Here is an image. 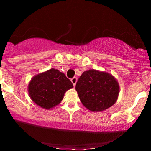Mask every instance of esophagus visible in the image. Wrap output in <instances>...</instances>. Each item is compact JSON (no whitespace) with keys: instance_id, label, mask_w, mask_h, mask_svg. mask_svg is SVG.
I'll use <instances>...</instances> for the list:
<instances>
[{"instance_id":"esophagus-1","label":"esophagus","mask_w":151,"mask_h":151,"mask_svg":"<svg viewBox=\"0 0 151 151\" xmlns=\"http://www.w3.org/2000/svg\"><path fill=\"white\" fill-rule=\"evenodd\" d=\"M77 77H73V78H72V79H71V81H72V84H73L74 86H75L76 83H77Z\"/></svg>"}]
</instances>
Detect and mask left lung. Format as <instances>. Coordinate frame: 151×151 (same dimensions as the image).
<instances>
[{"mask_svg":"<svg viewBox=\"0 0 151 151\" xmlns=\"http://www.w3.org/2000/svg\"><path fill=\"white\" fill-rule=\"evenodd\" d=\"M75 89L86 109L93 112H99L116 102L120 86L111 74L89 70L83 72L79 78Z\"/></svg>","mask_w":151,"mask_h":151,"instance_id":"1","label":"left lung"}]
</instances>
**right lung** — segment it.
<instances>
[{
  "instance_id": "obj_1",
  "label": "right lung",
  "mask_w": 151,
  "mask_h": 151,
  "mask_svg": "<svg viewBox=\"0 0 151 151\" xmlns=\"http://www.w3.org/2000/svg\"><path fill=\"white\" fill-rule=\"evenodd\" d=\"M72 88L73 84L65 74L54 68L35 75L27 86L32 101L44 109L60 104L66 91Z\"/></svg>"
}]
</instances>
